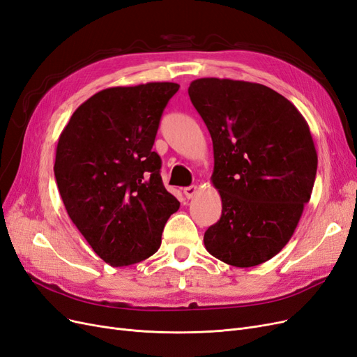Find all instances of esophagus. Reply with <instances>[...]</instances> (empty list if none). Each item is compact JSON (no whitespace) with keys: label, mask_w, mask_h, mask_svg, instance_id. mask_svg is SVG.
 Instances as JSON below:
<instances>
[{"label":"esophagus","mask_w":357,"mask_h":357,"mask_svg":"<svg viewBox=\"0 0 357 357\" xmlns=\"http://www.w3.org/2000/svg\"><path fill=\"white\" fill-rule=\"evenodd\" d=\"M183 193H184V196H186L188 199H192L193 196H195L196 193H198V188H196V186H189V188H184V189H183Z\"/></svg>","instance_id":"34e87169"}]
</instances>
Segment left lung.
<instances>
[{
	"instance_id": "8db88e82",
	"label": "left lung",
	"mask_w": 357,
	"mask_h": 357,
	"mask_svg": "<svg viewBox=\"0 0 357 357\" xmlns=\"http://www.w3.org/2000/svg\"><path fill=\"white\" fill-rule=\"evenodd\" d=\"M188 91L211 134L221 198L205 248L235 267L261 264L288 243L310 201L317 153L309 124L261 84L199 78Z\"/></svg>"
}]
</instances>
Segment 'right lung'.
Returning <instances> with one entry per match:
<instances>
[{"label": "right lung", "instance_id": "add662e5", "mask_svg": "<svg viewBox=\"0 0 357 357\" xmlns=\"http://www.w3.org/2000/svg\"><path fill=\"white\" fill-rule=\"evenodd\" d=\"M176 82L112 87L84 102L61 131L54 162L66 211L103 261L140 263L161 247L180 202L161 178L152 146Z\"/></svg>", "mask_w": 357, "mask_h": 357}]
</instances>
